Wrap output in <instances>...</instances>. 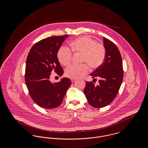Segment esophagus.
I'll return each instance as SVG.
<instances>
[{
	"instance_id": "34e87169",
	"label": "esophagus",
	"mask_w": 148,
	"mask_h": 148,
	"mask_svg": "<svg viewBox=\"0 0 148 148\" xmlns=\"http://www.w3.org/2000/svg\"><path fill=\"white\" fill-rule=\"evenodd\" d=\"M75 81V79H71V82L72 83L74 82Z\"/></svg>"
}]
</instances>
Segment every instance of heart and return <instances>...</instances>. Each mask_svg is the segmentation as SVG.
I'll list each match as a JSON object with an SVG mask.
<instances>
[{"label":"heart","instance_id":"obj_1","mask_svg":"<svg viewBox=\"0 0 148 148\" xmlns=\"http://www.w3.org/2000/svg\"><path fill=\"white\" fill-rule=\"evenodd\" d=\"M71 51L74 54H82L81 62L87 63L92 69L100 67L106 58L104 45L101 42H95L88 36H82L72 40L70 43V49L62 47L58 50L57 54L58 60L64 66L71 64L72 60ZM87 64H83L79 66L74 65L69 66L65 70V76L71 79L82 77L89 71V68Z\"/></svg>","mask_w":148,"mask_h":148}]
</instances>
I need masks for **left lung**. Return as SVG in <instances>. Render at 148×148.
<instances>
[{
  "label": "left lung",
  "instance_id": "left-lung-1",
  "mask_svg": "<svg viewBox=\"0 0 148 148\" xmlns=\"http://www.w3.org/2000/svg\"><path fill=\"white\" fill-rule=\"evenodd\" d=\"M103 39L106 50L104 62L90 74L93 82H86L84 90L88 103L97 108L108 106L113 101L119 90L124 75L119 50L113 42L105 37ZM96 77L99 79L97 86L94 85Z\"/></svg>",
  "mask_w": 148,
  "mask_h": 148
}]
</instances>
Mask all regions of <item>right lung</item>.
<instances>
[{
	"instance_id": "right-lung-1",
	"label": "right lung",
	"mask_w": 148,
	"mask_h": 148,
	"mask_svg": "<svg viewBox=\"0 0 148 148\" xmlns=\"http://www.w3.org/2000/svg\"><path fill=\"white\" fill-rule=\"evenodd\" d=\"M68 36H50L36 42L27 58L25 81L29 94L35 103L45 109H54L60 106L71 84L67 77L54 84L49 79L53 71L59 76L63 74L57 53Z\"/></svg>"
}]
</instances>
